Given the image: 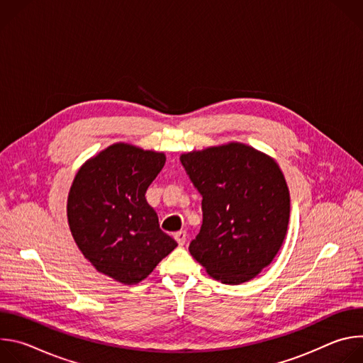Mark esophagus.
Wrapping results in <instances>:
<instances>
[{"mask_svg":"<svg viewBox=\"0 0 363 363\" xmlns=\"http://www.w3.org/2000/svg\"><path fill=\"white\" fill-rule=\"evenodd\" d=\"M174 238L177 240V242H178L179 245H184L185 241H186V233H185V231H178V233L174 234Z\"/></svg>","mask_w":363,"mask_h":363,"instance_id":"esophagus-1","label":"esophagus"}]
</instances>
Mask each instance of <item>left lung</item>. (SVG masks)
Wrapping results in <instances>:
<instances>
[{
  "label": "left lung",
  "mask_w": 363,
  "mask_h": 363,
  "mask_svg": "<svg viewBox=\"0 0 363 363\" xmlns=\"http://www.w3.org/2000/svg\"><path fill=\"white\" fill-rule=\"evenodd\" d=\"M181 164L202 195V225L191 255L224 284L254 279L287 233L290 194L279 164L238 142L182 153Z\"/></svg>",
  "instance_id": "left-lung-1"
}]
</instances>
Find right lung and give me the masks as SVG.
<instances>
[{"instance_id": "add662e5", "label": "right lung", "mask_w": 363, "mask_h": 363, "mask_svg": "<svg viewBox=\"0 0 363 363\" xmlns=\"http://www.w3.org/2000/svg\"><path fill=\"white\" fill-rule=\"evenodd\" d=\"M165 153L113 143L86 161L67 198V220L83 255L122 284L146 279L178 244L160 228L145 194Z\"/></svg>"}]
</instances>
